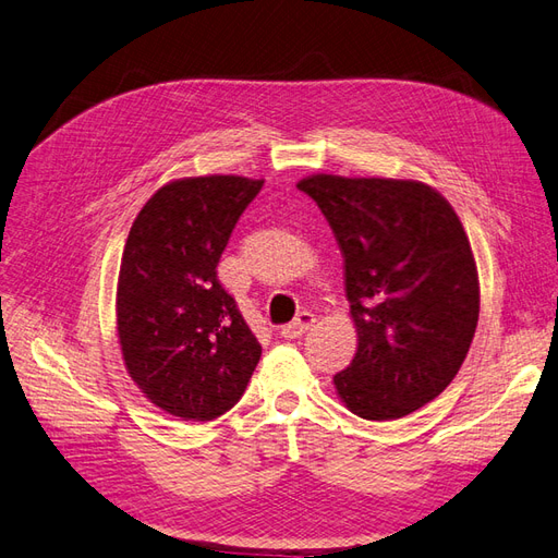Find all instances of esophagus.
<instances>
[{
  "mask_svg": "<svg viewBox=\"0 0 558 558\" xmlns=\"http://www.w3.org/2000/svg\"><path fill=\"white\" fill-rule=\"evenodd\" d=\"M314 322H316V316L312 312H300L289 326L281 328V338H289V340L300 338L303 333H307V330L314 326Z\"/></svg>",
  "mask_w": 558,
  "mask_h": 558,
  "instance_id": "34e87169",
  "label": "esophagus"
}]
</instances>
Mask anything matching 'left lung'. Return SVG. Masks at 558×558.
Listing matches in <instances>:
<instances>
[{"label":"left lung","instance_id":"obj_1","mask_svg":"<svg viewBox=\"0 0 558 558\" xmlns=\"http://www.w3.org/2000/svg\"><path fill=\"white\" fill-rule=\"evenodd\" d=\"M298 187L333 230L356 328L336 395L364 420L411 415L453 383L470 352L481 303L470 236L420 180L314 173Z\"/></svg>","mask_w":558,"mask_h":558}]
</instances>
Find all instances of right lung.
<instances>
[{
	"mask_svg": "<svg viewBox=\"0 0 558 558\" xmlns=\"http://www.w3.org/2000/svg\"><path fill=\"white\" fill-rule=\"evenodd\" d=\"M263 178L192 175L135 216L117 279V338L131 380L180 420H214L242 399L260 361L216 267Z\"/></svg>",
	"mask_w": 558,
	"mask_h": 558,
	"instance_id": "add662e5",
	"label": "right lung"
}]
</instances>
